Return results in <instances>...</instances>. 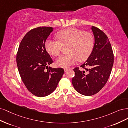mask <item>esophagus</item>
I'll return each instance as SVG.
<instances>
[{"label": "esophagus", "instance_id": "esophagus-1", "mask_svg": "<svg viewBox=\"0 0 128 128\" xmlns=\"http://www.w3.org/2000/svg\"><path fill=\"white\" fill-rule=\"evenodd\" d=\"M68 70H69V68H64V71L65 72H67Z\"/></svg>", "mask_w": 128, "mask_h": 128}]
</instances>
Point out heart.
I'll use <instances>...</instances> for the list:
<instances>
[{
    "label": "heart",
    "instance_id": "b5f03b06",
    "mask_svg": "<svg viewBox=\"0 0 128 128\" xmlns=\"http://www.w3.org/2000/svg\"><path fill=\"white\" fill-rule=\"evenodd\" d=\"M55 37L58 42L47 40L44 47L49 54L58 56L62 46L68 45V54L60 56L57 60V65L61 68H68L78 60L85 61L91 54L94 45V38L91 33L76 28H70L60 30Z\"/></svg>",
    "mask_w": 128,
    "mask_h": 128
}]
</instances>
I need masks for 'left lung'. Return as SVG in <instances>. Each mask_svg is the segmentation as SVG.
<instances>
[{"instance_id": "1", "label": "left lung", "mask_w": 128, "mask_h": 128, "mask_svg": "<svg viewBox=\"0 0 128 128\" xmlns=\"http://www.w3.org/2000/svg\"><path fill=\"white\" fill-rule=\"evenodd\" d=\"M94 44L91 54L79 68L73 69L72 79L74 88L84 96H92L104 87L112 71L114 55L108 36L100 28L92 26Z\"/></svg>"}]
</instances>
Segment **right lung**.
Returning <instances> with one entry per match:
<instances>
[{
  "label": "right lung",
  "instance_id": "1",
  "mask_svg": "<svg viewBox=\"0 0 128 128\" xmlns=\"http://www.w3.org/2000/svg\"><path fill=\"white\" fill-rule=\"evenodd\" d=\"M52 29L42 26L28 31L20 42L16 55L23 82L28 91L39 97L54 91L64 73L62 68H48L47 66L53 60L45 49L44 42Z\"/></svg>",
  "mask_w": 128,
  "mask_h": 128
}]
</instances>
